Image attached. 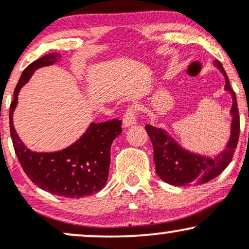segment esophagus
Instances as JSON below:
<instances>
[{"mask_svg":"<svg viewBox=\"0 0 249 249\" xmlns=\"http://www.w3.org/2000/svg\"><path fill=\"white\" fill-rule=\"evenodd\" d=\"M133 124H136V107H130L123 117V126L128 127Z\"/></svg>","mask_w":249,"mask_h":249,"instance_id":"obj_1","label":"esophagus"}]
</instances>
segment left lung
<instances>
[{
  "label": "left lung",
  "instance_id": "obj_1",
  "mask_svg": "<svg viewBox=\"0 0 249 249\" xmlns=\"http://www.w3.org/2000/svg\"><path fill=\"white\" fill-rule=\"evenodd\" d=\"M214 67L224 76L225 91L232 96V107L230 111L232 117L230 138L221 152L212 157L192 152L179 145L165 128L152 126L150 124L145 126L153 144L156 172L167 184L174 186L205 184L218 177L232 161L240 133L238 103L222 64L219 61H215Z\"/></svg>",
  "mask_w": 249,
  "mask_h": 249
}]
</instances>
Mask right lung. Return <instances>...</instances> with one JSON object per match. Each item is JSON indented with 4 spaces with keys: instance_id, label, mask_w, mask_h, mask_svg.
<instances>
[{
    "instance_id": "1",
    "label": "right lung",
    "mask_w": 249,
    "mask_h": 249,
    "mask_svg": "<svg viewBox=\"0 0 249 249\" xmlns=\"http://www.w3.org/2000/svg\"><path fill=\"white\" fill-rule=\"evenodd\" d=\"M59 59V53H48L24 69L10 104V134L19 164L34 184L55 196L79 199L97 193L107 184L111 144L122 133V121L90 123L75 142L55 152H35L28 148L16 133L13 121L21 89L37 69Z\"/></svg>"
}]
</instances>
